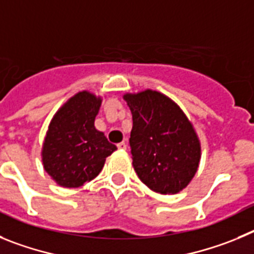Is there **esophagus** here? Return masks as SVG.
<instances>
[{
	"mask_svg": "<svg viewBox=\"0 0 254 254\" xmlns=\"http://www.w3.org/2000/svg\"><path fill=\"white\" fill-rule=\"evenodd\" d=\"M118 148L120 150H125V149H127V143H125V141H122V143H119L118 144Z\"/></svg>",
	"mask_w": 254,
	"mask_h": 254,
	"instance_id": "34e87169",
	"label": "esophagus"
}]
</instances>
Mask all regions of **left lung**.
Segmentation results:
<instances>
[{
	"label": "left lung",
	"mask_w": 254,
	"mask_h": 254,
	"mask_svg": "<svg viewBox=\"0 0 254 254\" xmlns=\"http://www.w3.org/2000/svg\"><path fill=\"white\" fill-rule=\"evenodd\" d=\"M132 115L130 148L139 180L161 195H175L195 177L201 143L192 123L168 96L147 90L124 93Z\"/></svg>",
	"instance_id": "8db88e82"
}]
</instances>
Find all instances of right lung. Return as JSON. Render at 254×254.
Returning a JSON list of instances; mask_svg holds the SVG:
<instances>
[{
    "instance_id": "obj_1",
    "label": "right lung",
    "mask_w": 254,
    "mask_h": 254,
    "mask_svg": "<svg viewBox=\"0 0 254 254\" xmlns=\"http://www.w3.org/2000/svg\"><path fill=\"white\" fill-rule=\"evenodd\" d=\"M101 96L79 91L62 105L48 127L42 147L45 172L61 187L76 189L92 181L118 148L95 127Z\"/></svg>"
}]
</instances>
